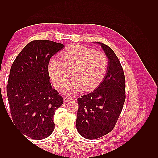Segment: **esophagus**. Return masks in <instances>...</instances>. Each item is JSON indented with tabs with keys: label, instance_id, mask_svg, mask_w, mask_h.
Returning a JSON list of instances; mask_svg holds the SVG:
<instances>
[{
	"label": "esophagus",
	"instance_id": "esophagus-1",
	"mask_svg": "<svg viewBox=\"0 0 158 158\" xmlns=\"http://www.w3.org/2000/svg\"><path fill=\"white\" fill-rule=\"evenodd\" d=\"M63 99H64V102H69V101H70V100L73 99H72V98L69 97V96H64L63 98Z\"/></svg>",
	"mask_w": 158,
	"mask_h": 158
}]
</instances>
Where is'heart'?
<instances>
[{"label": "heart", "mask_w": 158, "mask_h": 158, "mask_svg": "<svg viewBox=\"0 0 158 158\" xmlns=\"http://www.w3.org/2000/svg\"><path fill=\"white\" fill-rule=\"evenodd\" d=\"M60 60H49L47 70L57 89L63 88L69 76L73 78L66 85V94L73 95L82 89L90 92L98 88L106 77L108 59L106 54L82 45H70L62 51Z\"/></svg>", "instance_id": "heart-1"}]
</instances>
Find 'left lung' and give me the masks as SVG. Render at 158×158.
<instances>
[{
	"mask_svg": "<svg viewBox=\"0 0 158 158\" xmlns=\"http://www.w3.org/2000/svg\"><path fill=\"white\" fill-rule=\"evenodd\" d=\"M95 43L101 45L109 64L106 77L99 86L78 99L76 128L81 136L89 140L102 137L113 130L126 98L125 77L118 57L109 46Z\"/></svg>",
	"mask_w": 158,
	"mask_h": 158,
	"instance_id": "1",
	"label": "left lung"
}]
</instances>
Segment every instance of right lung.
Listing matches in <instances>:
<instances>
[{"mask_svg":"<svg viewBox=\"0 0 158 158\" xmlns=\"http://www.w3.org/2000/svg\"><path fill=\"white\" fill-rule=\"evenodd\" d=\"M64 46L49 40L29 43L11 66L6 92L12 121L23 135L46 138L55 128V111L63 97L51 86L47 70L51 57Z\"/></svg>","mask_w":158,"mask_h":158,"instance_id":"right-lung-1","label":"right lung"}]
</instances>
